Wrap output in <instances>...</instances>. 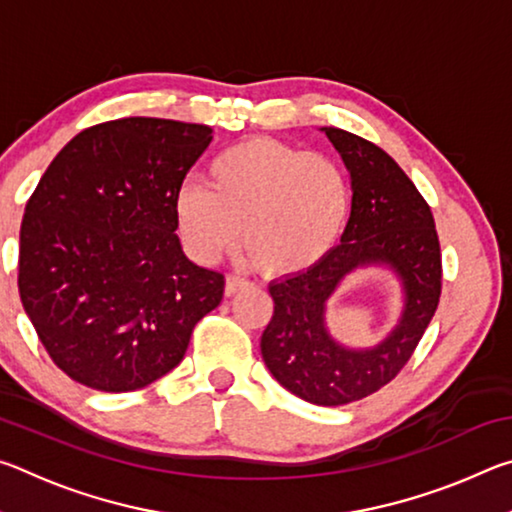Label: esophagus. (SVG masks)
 <instances>
[{
	"label": "esophagus",
	"instance_id": "esophagus-1",
	"mask_svg": "<svg viewBox=\"0 0 512 512\" xmlns=\"http://www.w3.org/2000/svg\"><path fill=\"white\" fill-rule=\"evenodd\" d=\"M246 287H250V282L246 280V277H239V275L225 277V296H235V293L244 291Z\"/></svg>",
	"mask_w": 512,
	"mask_h": 512
}]
</instances>
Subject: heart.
Listing matches in <instances>:
<instances>
[{
    "label": "heart",
    "mask_w": 512,
    "mask_h": 512,
    "mask_svg": "<svg viewBox=\"0 0 512 512\" xmlns=\"http://www.w3.org/2000/svg\"><path fill=\"white\" fill-rule=\"evenodd\" d=\"M350 203L348 176L327 153L253 137L207 164V187H180L173 212L198 262L232 253L241 232L264 273L287 275L314 266L336 246Z\"/></svg>",
    "instance_id": "1"
}]
</instances>
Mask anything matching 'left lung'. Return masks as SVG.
<instances>
[{
  "label": "left lung",
  "mask_w": 512,
  "mask_h": 512,
  "mask_svg": "<svg viewBox=\"0 0 512 512\" xmlns=\"http://www.w3.org/2000/svg\"><path fill=\"white\" fill-rule=\"evenodd\" d=\"M352 178V212L341 244L307 271L273 282V318L262 334L271 375L293 395L341 406L377 393L418 348L443 289L440 241L429 203L391 155L363 137L323 128ZM366 263H386L405 284V311L375 349L350 351L324 329V302L342 277Z\"/></svg>",
  "instance_id": "left-lung-1"
}]
</instances>
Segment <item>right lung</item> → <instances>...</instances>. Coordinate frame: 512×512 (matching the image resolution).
Wrapping results in <instances>:
<instances>
[{"mask_svg":"<svg viewBox=\"0 0 512 512\" xmlns=\"http://www.w3.org/2000/svg\"><path fill=\"white\" fill-rule=\"evenodd\" d=\"M212 128L126 117L69 140L20 228L17 287L51 361L106 393L149 386L183 361L223 273L183 255L176 201Z\"/></svg>","mask_w":512,"mask_h":512,"instance_id":"obj_1","label":"right lung"}]
</instances>
